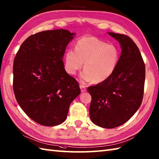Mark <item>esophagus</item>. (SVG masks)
I'll use <instances>...</instances> for the list:
<instances>
[{
  "label": "esophagus",
  "mask_w": 159,
  "mask_h": 159,
  "mask_svg": "<svg viewBox=\"0 0 159 159\" xmlns=\"http://www.w3.org/2000/svg\"><path fill=\"white\" fill-rule=\"evenodd\" d=\"M80 90H81V92H84L86 91V87L83 85V84H80Z\"/></svg>",
  "instance_id": "34e87169"
}]
</instances>
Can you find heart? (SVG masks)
<instances>
[{
	"instance_id": "heart-1",
	"label": "heart",
	"mask_w": 159,
	"mask_h": 159,
	"mask_svg": "<svg viewBox=\"0 0 159 159\" xmlns=\"http://www.w3.org/2000/svg\"><path fill=\"white\" fill-rule=\"evenodd\" d=\"M119 56V51L114 45L87 36L76 43L75 51L70 49L66 52V68L70 74L75 75L84 62V70L80 74V79L98 83L112 75Z\"/></svg>"
}]
</instances>
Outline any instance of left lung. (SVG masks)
<instances>
[{
	"instance_id": "8db88e82",
	"label": "left lung",
	"mask_w": 159,
	"mask_h": 159,
	"mask_svg": "<svg viewBox=\"0 0 159 159\" xmlns=\"http://www.w3.org/2000/svg\"><path fill=\"white\" fill-rule=\"evenodd\" d=\"M122 49L115 70L108 79L89 87L91 120L99 127H117L126 123L141 106L144 89L145 64L129 36L108 32Z\"/></svg>"
}]
</instances>
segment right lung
I'll return each instance as SVG.
<instances>
[{"mask_svg": "<svg viewBox=\"0 0 159 159\" xmlns=\"http://www.w3.org/2000/svg\"><path fill=\"white\" fill-rule=\"evenodd\" d=\"M74 35L63 29L36 33L24 40L14 59L16 100L32 120L44 126L65 121L70 105L80 93L62 60Z\"/></svg>", "mask_w": 159, "mask_h": 159, "instance_id": "obj_1", "label": "right lung"}]
</instances>
